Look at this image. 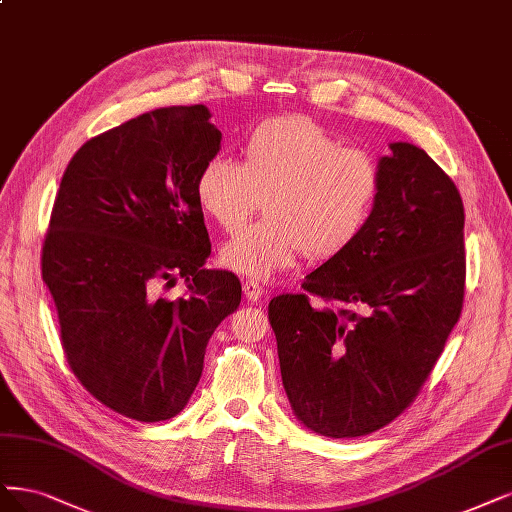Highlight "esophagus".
<instances>
[{
	"label": "esophagus",
	"instance_id": "esophagus-1",
	"mask_svg": "<svg viewBox=\"0 0 512 512\" xmlns=\"http://www.w3.org/2000/svg\"><path fill=\"white\" fill-rule=\"evenodd\" d=\"M243 294H245V298H248L250 303H258L260 298H262V294H264V288L260 284H256V281H252V279H245L243 281Z\"/></svg>",
	"mask_w": 512,
	"mask_h": 512
}]
</instances>
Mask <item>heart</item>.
<instances>
[{
	"label": "heart",
	"instance_id": "1",
	"mask_svg": "<svg viewBox=\"0 0 512 512\" xmlns=\"http://www.w3.org/2000/svg\"><path fill=\"white\" fill-rule=\"evenodd\" d=\"M381 192L377 158L307 116L262 120L243 142V163L211 156L195 195L203 214L233 233L264 199L267 218L245 226L220 248L226 269L271 279L296 267L305 254L328 260L368 226Z\"/></svg>",
	"mask_w": 512,
	"mask_h": 512
}]
</instances>
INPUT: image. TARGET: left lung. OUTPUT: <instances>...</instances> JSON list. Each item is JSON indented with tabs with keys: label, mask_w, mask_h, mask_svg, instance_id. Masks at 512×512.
<instances>
[{
	"label": "left lung",
	"mask_w": 512,
	"mask_h": 512,
	"mask_svg": "<svg viewBox=\"0 0 512 512\" xmlns=\"http://www.w3.org/2000/svg\"><path fill=\"white\" fill-rule=\"evenodd\" d=\"M390 148L364 233L303 294L269 303L290 407L328 438L366 436L411 407L464 305L460 192L421 148Z\"/></svg>",
	"instance_id": "obj_1"
}]
</instances>
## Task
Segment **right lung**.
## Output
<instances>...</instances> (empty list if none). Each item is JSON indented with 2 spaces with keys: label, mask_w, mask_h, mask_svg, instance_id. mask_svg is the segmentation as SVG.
Returning <instances> with one entry per match:
<instances>
[{
  "label": "right lung",
  "mask_w": 512,
  "mask_h": 512,
  "mask_svg": "<svg viewBox=\"0 0 512 512\" xmlns=\"http://www.w3.org/2000/svg\"><path fill=\"white\" fill-rule=\"evenodd\" d=\"M209 116L173 105L88 139L42 245L69 368L105 407L146 424L186 407L209 337L241 303L237 275L203 267L211 243L195 182L222 139ZM178 276L186 297L155 294Z\"/></svg>",
  "instance_id": "obj_1"
}]
</instances>
